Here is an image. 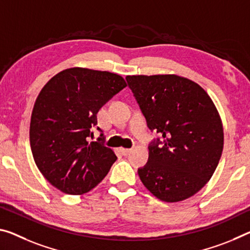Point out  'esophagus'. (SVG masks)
I'll return each instance as SVG.
<instances>
[{
  "mask_svg": "<svg viewBox=\"0 0 250 250\" xmlns=\"http://www.w3.org/2000/svg\"><path fill=\"white\" fill-rule=\"evenodd\" d=\"M120 151H121V153L124 154V156H128V154L131 152V149H125V148H121L120 149Z\"/></svg>",
  "mask_w": 250,
  "mask_h": 250,
  "instance_id": "1",
  "label": "esophagus"
}]
</instances>
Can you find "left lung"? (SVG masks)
I'll use <instances>...</instances> for the list:
<instances>
[{
  "label": "left lung",
  "mask_w": 250,
  "mask_h": 250,
  "mask_svg": "<svg viewBox=\"0 0 250 250\" xmlns=\"http://www.w3.org/2000/svg\"><path fill=\"white\" fill-rule=\"evenodd\" d=\"M125 80L149 129L164 138L150 144L148 162L138 169L140 180L166 203L188 199L210 179L223 152L216 105L198 83L176 74L126 75Z\"/></svg>",
  "instance_id": "left-lung-1"
}]
</instances>
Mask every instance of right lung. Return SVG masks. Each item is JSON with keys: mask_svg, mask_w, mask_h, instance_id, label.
I'll return each mask as SVG.
<instances>
[{"mask_svg": "<svg viewBox=\"0 0 250 250\" xmlns=\"http://www.w3.org/2000/svg\"><path fill=\"white\" fill-rule=\"evenodd\" d=\"M125 86L117 73L70 68L40 91L31 116L30 145L35 165L53 187L82 195L108 175L117 156L102 144L104 138L90 142L91 129L101 106Z\"/></svg>", "mask_w": 250, "mask_h": 250, "instance_id": "1", "label": "right lung"}]
</instances>
